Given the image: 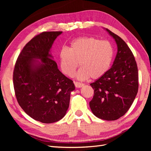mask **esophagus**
<instances>
[{
    "label": "esophagus",
    "mask_w": 151,
    "mask_h": 151,
    "mask_svg": "<svg viewBox=\"0 0 151 151\" xmlns=\"http://www.w3.org/2000/svg\"><path fill=\"white\" fill-rule=\"evenodd\" d=\"M74 83L75 84V86L76 87V88H82V87H83L84 86V84L83 83H79V82H76V81H74Z\"/></svg>",
    "instance_id": "1"
}]
</instances>
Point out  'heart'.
Here are the masks:
<instances>
[{
	"mask_svg": "<svg viewBox=\"0 0 151 151\" xmlns=\"http://www.w3.org/2000/svg\"><path fill=\"white\" fill-rule=\"evenodd\" d=\"M113 56L110 42L85 36L72 41L69 48L62 47L59 52V61L63 74L73 76L80 62L82 67L76 75L77 78L86 80L91 77L97 79L108 71Z\"/></svg>",
	"mask_w": 151,
	"mask_h": 151,
	"instance_id": "1",
	"label": "heart"
}]
</instances>
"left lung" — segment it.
<instances>
[{"label": "left lung", "instance_id": "8db88e82", "mask_svg": "<svg viewBox=\"0 0 151 151\" xmlns=\"http://www.w3.org/2000/svg\"><path fill=\"white\" fill-rule=\"evenodd\" d=\"M115 41L117 53L111 67L90 85L94 96L89 106L94 115L113 121L123 116L138 92V68L133 53L127 43L111 31L104 28Z\"/></svg>", "mask_w": 151, "mask_h": 151}]
</instances>
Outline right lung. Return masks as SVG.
I'll return each mask as SVG.
<instances>
[{
    "mask_svg": "<svg viewBox=\"0 0 151 151\" xmlns=\"http://www.w3.org/2000/svg\"><path fill=\"white\" fill-rule=\"evenodd\" d=\"M62 31L43 32L27 43L13 73L17 102L34 120L51 123L61 120L69 106L73 81L58 70L51 48Z\"/></svg>",
    "mask_w": 151,
    "mask_h": 151,
    "instance_id": "1",
    "label": "right lung"
}]
</instances>
